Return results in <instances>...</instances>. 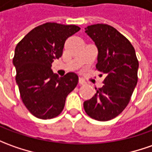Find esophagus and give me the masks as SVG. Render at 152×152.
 Listing matches in <instances>:
<instances>
[{
  "label": "esophagus",
  "mask_w": 152,
  "mask_h": 152,
  "mask_svg": "<svg viewBox=\"0 0 152 152\" xmlns=\"http://www.w3.org/2000/svg\"><path fill=\"white\" fill-rule=\"evenodd\" d=\"M78 83L80 85H84L86 82H85L84 80H82V79H80V78H79V80H78Z\"/></svg>",
  "instance_id": "obj_1"
}]
</instances>
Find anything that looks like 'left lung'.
Instances as JSON below:
<instances>
[{"instance_id":"left-lung-1","label":"left lung","mask_w":152,"mask_h":152,"mask_svg":"<svg viewBox=\"0 0 152 152\" xmlns=\"http://www.w3.org/2000/svg\"><path fill=\"white\" fill-rule=\"evenodd\" d=\"M86 33L98 49L96 68L105 76L102 88L90 100L84 109L90 117L110 121L120 115L130 102L137 86L139 62L132 43L113 26L96 24L87 26Z\"/></svg>"}]
</instances>
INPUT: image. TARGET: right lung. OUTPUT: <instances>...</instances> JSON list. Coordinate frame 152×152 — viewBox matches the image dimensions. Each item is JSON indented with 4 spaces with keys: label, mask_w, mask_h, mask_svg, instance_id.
Returning a JSON list of instances; mask_svg holds the SVG:
<instances>
[{
    "label": "right lung",
    "mask_w": 152,
    "mask_h": 152,
    "mask_svg": "<svg viewBox=\"0 0 152 152\" xmlns=\"http://www.w3.org/2000/svg\"><path fill=\"white\" fill-rule=\"evenodd\" d=\"M80 30L75 25L46 22L31 30L15 46L13 64L20 95L27 110L39 119L60 115L68 94L78 83L73 72L62 77L54 74L51 63L61 56L68 37Z\"/></svg>",
    "instance_id": "1"
}]
</instances>
